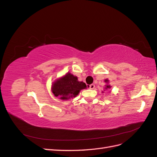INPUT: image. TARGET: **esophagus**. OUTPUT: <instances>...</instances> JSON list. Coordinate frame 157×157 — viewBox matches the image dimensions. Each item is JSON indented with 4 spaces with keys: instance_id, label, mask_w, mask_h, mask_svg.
<instances>
[{
    "instance_id": "obj_1",
    "label": "esophagus",
    "mask_w": 157,
    "mask_h": 157,
    "mask_svg": "<svg viewBox=\"0 0 157 157\" xmlns=\"http://www.w3.org/2000/svg\"><path fill=\"white\" fill-rule=\"evenodd\" d=\"M89 88H90V89H94V88H95V85L94 84H90V86H89Z\"/></svg>"
}]
</instances>
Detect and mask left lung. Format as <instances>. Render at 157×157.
I'll use <instances>...</instances> for the list:
<instances>
[{"instance_id":"1","label":"left lung","mask_w":157,"mask_h":157,"mask_svg":"<svg viewBox=\"0 0 157 157\" xmlns=\"http://www.w3.org/2000/svg\"><path fill=\"white\" fill-rule=\"evenodd\" d=\"M105 82H107L108 80H105ZM110 88V86H107H107H106V89H107V88Z\"/></svg>"}]
</instances>
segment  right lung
<instances>
[{
  "label": "right lung",
  "instance_id": "1",
  "mask_svg": "<svg viewBox=\"0 0 157 157\" xmlns=\"http://www.w3.org/2000/svg\"><path fill=\"white\" fill-rule=\"evenodd\" d=\"M86 88V84L78 81L77 77L68 73L63 77L56 80L52 85V90L56 97L68 99L77 96L80 90Z\"/></svg>",
  "mask_w": 157,
  "mask_h": 157
}]
</instances>
